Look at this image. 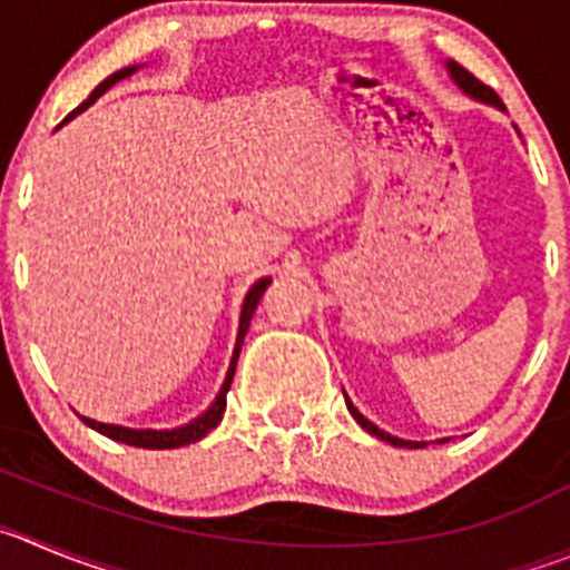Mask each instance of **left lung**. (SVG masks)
Segmentation results:
<instances>
[{"mask_svg":"<svg viewBox=\"0 0 570 570\" xmlns=\"http://www.w3.org/2000/svg\"><path fill=\"white\" fill-rule=\"evenodd\" d=\"M446 69H450V76H453V81L459 83L461 89H464L466 95H472V98H478V100H483V104H494V106H503L501 104V98H498V92H494L492 87H487V83L483 81H478L475 76H472L470 69H464L461 67L459 61H450L446 63ZM345 405H348V411H351V416L357 419L360 424H363L365 430H368L371 435H376V439H382V441H387V444H393V446H424L422 441H402V439H396V435H391V433H385V430H380L376 428V424H371L368 419L363 416V413L357 411V407L351 405L348 399H345ZM441 444H444V441H441Z\"/></svg>","mask_w":570,"mask_h":570,"instance_id":"left-lung-1","label":"left lung"}]
</instances>
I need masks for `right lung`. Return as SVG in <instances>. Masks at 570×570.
<instances>
[{
  "label": "right lung",
  "instance_id": "right-lung-1",
  "mask_svg": "<svg viewBox=\"0 0 570 570\" xmlns=\"http://www.w3.org/2000/svg\"><path fill=\"white\" fill-rule=\"evenodd\" d=\"M135 69H137V67L117 69V72H111V76L106 78L104 83H98V89H95V92L89 95V98L83 100V104L78 106L76 111H69L67 120H72V117H76L78 111L87 109L89 104H95V98H100V95H104L106 89L111 87V83L120 81V78H126V76H131V72H135ZM67 120H63V124H67ZM267 286H269V278H261L258 284H255L253 289L247 292V297H244L242 323H238V340H236V351H233L230 371H227V380H225V385H222V391H219V396H216V402H213V405L207 407V411L202 413L199 419H194V422L185 424V428H177V430H129V428H120V424H100V422H92V419H87V416H83V422H87L89 428H92V430H98V433L109 435V439L124 441V444H131V446H146V450H174V446L194 444V441H199L202 435L210 433V430L222 422V416H225V407H227V391H230L233 374H236L238 351H242L244 334H247L249 321H253L255 306H258L261 295H264V289H267Z\"/></svg>",
  "mask_w": 570,
  "mask_h": 570
}]
</instances>
